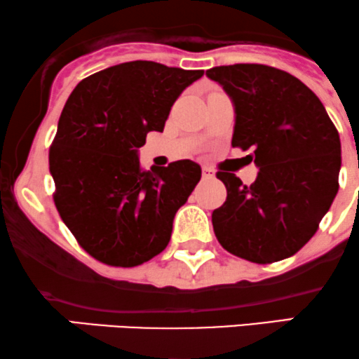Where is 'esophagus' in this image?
I'll return each mask as SVG.
<instances>
[{
    "instance_id": "esophagus-1",
    "label": "esophagus",
    "mask_w": 359,
    "mask_h": 359,
    "mask_svg": "<svg viewBox=\"0 0 359 359\" xmlns=\"http://www.w3.org/2000/svg\"><path fill=\"white\" fill-rule=\"evenodd\" d=\"M201 175H203V178H213V169L203 166L201 168Z\"/></svg>"
}]
</instances>
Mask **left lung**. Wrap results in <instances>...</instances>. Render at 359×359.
Listing matches in <instances>:
<instances>
[{
    "instance_id": "obj_1",
    "label": "left lung",
    "mask_w": 359,
    "mask_h": 359,
    "mask_svg": "<svg viewBox=\"0 0 359 359\" xmlns=\"http://www.w3.org/2000/svg\"><path fill=\"white\" fill-rule=\"evenodd\" d=\"M236 107L232 147L252 149L259 168L251 187L217 172L227 188L212 213L225 251L268 264L299 252L317 232L339 190L341 140L316 93L300 79L264 64L207 71Z\"/></svg>"
}]
</instances>
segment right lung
Returning <instances> with one entry per match:
<instances>
[{"instance_id": "obj_1", "label": "right lung", "mask_w": 359, "mask_h": 359, "mask_svg": "<svg viewBox=\"0 0 359 359\" xmlns=\"http://www.w3.org/2000/svg\"><path fill=\"white\" fill-rule=\"evenodd\" d=\"M201 76L152 60L123 62L84 78L64 104L49 149L54 203L100 263L139 266L166 249L201 169L183 159L147 171L137 149L147 132L164 130L180 93Z\"/></svg>"}]
</instances>
